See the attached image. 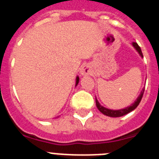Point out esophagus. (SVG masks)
Masks as SVG:
<instances>
[{
  "instance_id": "1",
  "label": "esophagus",
  "mask_w": 159,
  "mask_h": 159,
  "mask_svg": "<svg viewBox=\"0 0 159 159\" xmlns=\"http://www.w3.org/2000/svg\"><path fill=\"white\" fill-rule=\"evenodd\" d=\"M90 73H91V71H90V68L88 66L82 67L80 70V73L82 76H87L90 74Z\"/></svg>"
}]
</instances>
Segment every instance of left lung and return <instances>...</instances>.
Segmentation results:
<instances>
[{
	"mask_svg": "<svg viewBox=\"0 0 159 159\" xmlns=\"http://www.w3.org/2000/svg\"><path fill=\"white\" fill-rule=\"evenodd\" d=\"M131 45H132L134 48L136 50V51L139 53V55H140L141 57H143L142 51H141V49H140V46H138V44L136 43V42H132V44H131ZM144 91V89H143L142 91H141V92H140V95H139V96H138V98L136 99V100L134 102L133 104H131L130 106L126 107V108H125V109H118V110H113V109H107V108H104V106L100 105V104L99 103V101L97 100V99L95 98V103H96V106H97L98 109H99V110H100V112L103 113V114H104V115L109 116V117H122V116L126 115V114L129 113L130 112H131V111H133L134 109H135V108L138 106V105H139L140 100H141V99H142V97H143Z\"/></svg>",
	"mask_w": 159,
	"mask_h": 159,
	"instance_id": "1",
	"label": "left lung"
}]
</instances>
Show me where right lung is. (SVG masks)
<instances>
[{
    "instance_id": "obj_1",
    "label": "right lung",
    "mask_w": 159,
    "mask_h": 159,
    "mask_svg": "<svg viewBox=\"0 0 159 159\" xmlns=\"http://www.w3.org/2000/svg\"><path fill=\"white\" fill-rule=\"evenodd\" d=\"M79 82V77H76V86H77V84Z\"/></svg>"
}]
</instances>
